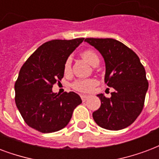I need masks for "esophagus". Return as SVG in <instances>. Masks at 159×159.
I'll use <instances>...</instances> for the list:
<instances>
[{
	"label": "esophagus",
	"instance_id": "34e87169",
	"mask_svg": "<svg viewBox=\"0 0 159 159\" xmlns=\"http://www.w3.org/2000/svg\"><path fill=\"white\" fill-rule=\"evenodd\" d=\"M89 98H90V97H89L88 95H81V98H82V100L83 102H85L86 100H88Z\"/></svg>",
	"mask_w": 159,
	"mask_h": 159
}]
</instances>
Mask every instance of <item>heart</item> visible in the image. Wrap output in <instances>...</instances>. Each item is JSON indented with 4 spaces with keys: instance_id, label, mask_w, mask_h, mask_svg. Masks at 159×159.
<instances>
[{
    "instance_id": "obj_1",
    "label": "heart",
    "mask_w": 159,
    "mask_h": 159,
    "mask_svg": "<svg viewBox=\"0 0 159 159\" xmlns=\"http://www.w3.org/2000/svg\"><path fill=\"white\" fill-rule=\"evenodd\" d=\"M82 57L85 60L88 61V63L92 66H95L96 64L99 63V57L98 54L93 50L88 49L83 51L82 52ZM63 71L65 75L71 74V59L68 58L65 61L63 66ZM97 80L93 78H88V79H79L75 81L71 87L74 90L80 92V93H90L94 89L97 85Z\"/></svg>"
}]
</instances>
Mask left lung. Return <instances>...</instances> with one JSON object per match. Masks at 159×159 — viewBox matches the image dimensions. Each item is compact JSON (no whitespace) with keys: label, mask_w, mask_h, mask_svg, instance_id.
Masks as SVG:
<instances>
[{"label":"left lung","mask_w":159,"mask_h":159,"mask_svg":"<svg viewBox=\"0 0 159 159\" xmlns=\"http://www.w3.org/2000/svg\"><path fill=\"white\" fill-rule=\"evenodd\" d=\"M85 42L100 52L106 64L105 83L115 91L111 98L101 93V107L93 117L101 128L120 130L137 119L143 108L148 88L146 71L136 53L112 38H86Z\"/></svg>","instance_id":"obj_1"}]
</instances>
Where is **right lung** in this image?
<instances>
[{"mask_svg": "<svg viewBox=\"0 0 159 159\" xmlns=\"http://www.w3.org/2000/svg\"><path fill=\"white\" fill-rule=\"evenodd\" d=\"M84 38L45 42L23 64L15 83V102L25 123L44 133L65 128L73 110L82 103L74 92L52 93L53 85L64 76L69 55Z\"/></svg>", "mask_w": 159, "mask_h": 159, "instance_id": "obj_1", "label": "right lung"}]
</instances>
